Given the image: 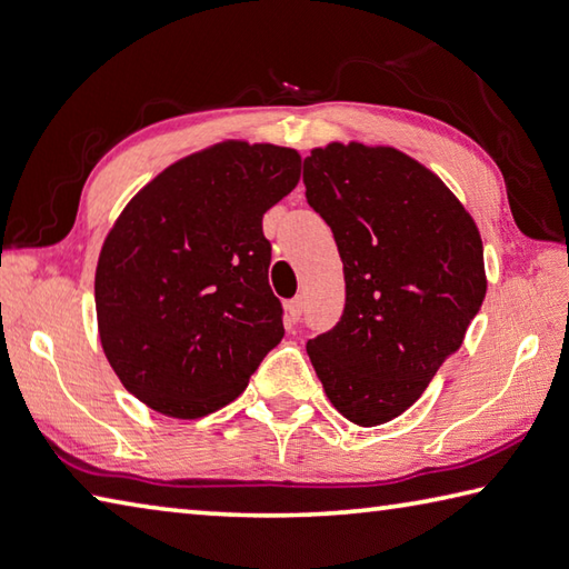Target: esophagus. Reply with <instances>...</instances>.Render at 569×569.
<instances>
[{
	"label": "esophagus",
	"instance_id": "esophagus-1",
	"mask_svg": "<svg viewBox=\"0 0 569 569\" xmlns=\"http://www.w3.org/2000/svg\"><path fill=\"white\" fill-rule=\"evenodd\" d=\"M302 309H305L302 297H295V299H289V302H284V312H287L289 325H297L299 317H302Z\"/></svg>",
	"mask_w": 569,
	"mask_h": 569
}]
</instances>
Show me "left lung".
<instances>
[{
    "label": "left lung",
    "mask_w": 569,
    "mask_h": 569,
    "mask_svg": "<svg viewBox=\"0 0 569 569\" xmlns=\"http://www.w3.org/2000/svg\"><path fill=\"white\" fill-rule=\"evenodd\" d=\"M302 178L347 282L345 315L307 353L335 409L379 426L463 345L486 297L483 242L441 178L393 148H317Z\"/></svg>",
    "instance_id": "left-lung-1"
}]
</instances>
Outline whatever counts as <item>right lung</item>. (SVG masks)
<instances>
[{
  "label": "right lung",
  "instance_id": "add662e5",
  "mask_svg": "<svg viewBox=\"0 0 569 569\" xmlns=\"http://www.w3.org/2000/svg\"><path fill=\"white\" fill-rule=\"evenodd\" d=\"M302 158L220 143L166 168L128 202L96 267V317L116 377L153 411L200 418L244 391L284 337L262 216Z\"/></svg>",
  "mask_w": 569,
  "mask_h": 569
}]
</instances>
